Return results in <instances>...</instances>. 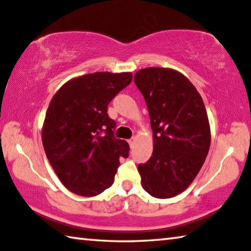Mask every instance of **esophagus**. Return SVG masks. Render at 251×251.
I'll return each instance as SVG.
<instances>
[{
    "label": "esophagus",
    "instance_id": "esophagus-1",
    "mask_svg": "<svg viewBox=\"0 0 251 251\" xmlns=\"http://www.w3.org/2000/svg\"><path fill=\"white\" fill-rule=\"evenodd\" d=\"M135 141H136V137H133V138H130L129 141H128V144L130 146H133L134 145V143H135Z\"/></svg>",
    "mask_w": 251,
    "mask_h": 251
}]
</instances>
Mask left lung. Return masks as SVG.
Wrapping results in <instances>:
<instances>
[{
  "mask_svg": "<svg viewBox=\"0 0 251 251\" xmlns=\"http://www.w3.org/2000/svg\"><path fill=\"white\" fill-rule=\"evenodd\" d=\"M134 82L145 99L154 142L150 160L138 165L143 188L156 198L175 197L192 184L209 151L205 104L192 82L176 70H139Z\"/></svg>",
  "mask_w": 251,
  "mask_h": 251,
  "instance_id": "obj_1",
  "label": "left lung"
}]
</instances>
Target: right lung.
<instances>
[{
  "instance_id": "add662e5",
  "label": "right lung",
  "mask_w": 251,
  "mask_h": 251,
  "mask_svg": "<svg viewBox=\"0 0 251 251\" xmlns=\"http://www.w3.org/2000/svg\"><path fill=\"white\" fill-rule=\"evenodd\" d=\"M133 74L96 72L74 77L55 93L42 127L46 157L70 192L93 197L113 185L129 145L114 137L107 106Z\"/></svg>"
}]
</instances>
